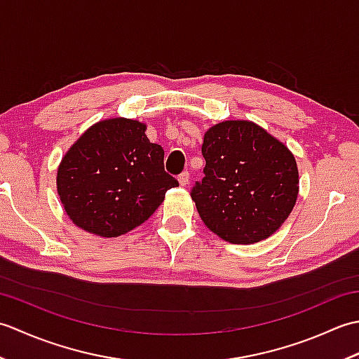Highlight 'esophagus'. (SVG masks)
Masks as SVG:
<instances>
[{"label": "esophagus", "instance_id": "obj_1", "mask_svg": "<svg viewBox=\"0 0 359 359\" xmlns=\"http://www.w3.org/2000/svg\"><path fill=\"white\" fill-rule=\"evenodd\" d=\"M188 182H189V172L184 171L179 175V184H180V187H187Z\"/></svg>", "mask_w": 359, "mask_h": 359}]
</instances>
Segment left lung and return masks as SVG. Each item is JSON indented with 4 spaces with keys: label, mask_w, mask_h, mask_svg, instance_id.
<instances>
[{
    "label": "left lung",
    "mask_w": 359,
    "mask_h": 359,
    "mask_svg": "<svg viewBox=\"0 0 359 359\" xmlns=\"http://www.w3.org/2000/svg\"><path fill=\"white\" fill-rule=\"evenodd\" d=\"M202 182L191 197L203 224L230 243L261 242L276 233L299 193L293 152L250 120H225L203 135Z\"/></svg>",
    "instance_id": "obj_1"
}]
</instances>
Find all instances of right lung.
Instances as JSON below:
<instances>
[{
	"label": "right lung",
	"instance_id": "add662e5",
	"mask_svg": "<svg viewBox=\"0 0 359 359\" xmlns=\"http://www.w3.org/2000/svg\"><path fill=\"white\" fill-rule=\"evenodd\" d=\"M147 125L116 117L88 128L57 171L66 215L81 230L117 238L148 220L179 182L165 172V151Z\"/></svg>",
	"mask_w": 359,
	"mask_h": 359
}]
</instances>
